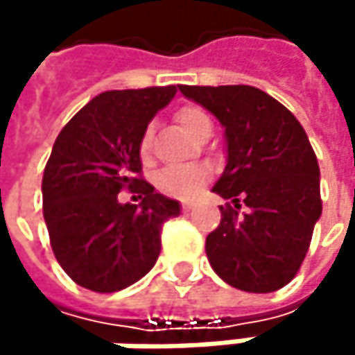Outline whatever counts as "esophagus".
<instances>
[{
    "instance_id": "34e87169",
    "label": "esophagus",
    "mask_w": 355,
    "mask_h": 355,
    "mask_svg": "<svg viewBox=\"0 0 355 355\" xmlns=\"http://www.w3.org/2000/svg\"><path fill=\"white\" fill-rule=\"evenodd\" d=\"M193 207H195V203H193V201H182V209H184V211H191Z\"/></svg>"
}]
</instances>
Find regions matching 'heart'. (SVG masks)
<instances>
[{
	"mask_svg": "<svg viewBox=\"0 0 355 355\" xmlns=\"http://www.w3.org/2000/svg\"><path fill=\"white\" fill-rule=\"evenodd\" d=\"M175 116H177L178 125L191 137L195 135V131L203 123L209 121L205 110H201L199 107H193V105L180 107ZM139 154H141V158H146L150 154V131H146L141 135V139H139ZM207 175H209L207 168L205 166H197V164H191V166H171V168H164V171L158 173L156 187L164 195L178 197V199H189V197H193L201 189V184L205 182Z\"/></svg>",
	"mask_w": 355,
	"mask_h": 355,
	"instance_id": "obj_1",
	"label": "heart"
}]
</instances>
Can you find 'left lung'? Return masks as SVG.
<instances>
[{
  "instance_id": "left-lung-1",
  "label": "left lung",
  "mask_w": 355,
  "mask_h": 355,
  "mask_svg": "<svg viewBox=\"0 0 355 355\" xmlns=\"http://www.w3.org/2000/svg\"><path fill=\"white\" fill-rule=\"evenodd\" d=\"M178 90L207 108L226 133V168L214 193L232 205H220V226L205 239L209 265L243 292L284 288L298 273L322 211L319 162L306 131L252 86Z\"/></svg>"
}]
</instances>
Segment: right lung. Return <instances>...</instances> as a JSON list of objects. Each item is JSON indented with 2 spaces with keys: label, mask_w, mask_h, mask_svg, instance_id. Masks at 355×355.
I'll return each instance as SVG.
<instances>
[{
  "label": "right lung",
  "mask_w": 355,
  "mask_h": 355,
  "mask_svg": "<svg viewBox=\"0 0 355 355\" xmlns=\"http://www.w3.org/2000/svg\"><path fill=\"white\" fill-rule=\"evenodd\" d=\"M177 86L110 90L61 129L42 175V216L55 259L82 288L110 294L141 279L160 254L162 224L180 205L141 178L139 139ZM123 188L142 193L121 204Z\"/></svg>",
  "instance_id": "obj_1"
}]
</instances>
